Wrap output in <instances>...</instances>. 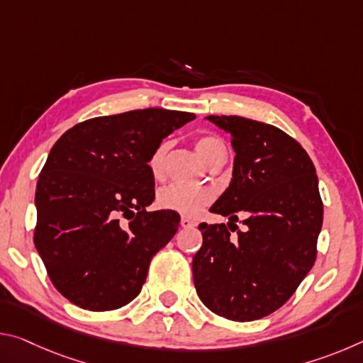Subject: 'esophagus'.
Listing matches in <instances>:
<instances>
[{"label":"esophagus","mask_w":363,"mask_h":363,"mask_svg":"<svg viewBox=\"0 0 363 363\" xmlns=\"http://www.w3.org/2000/svg\"><path fill=\"white\" fill-rule=\"evenodd\" d=\"M181 227H182V229H194L195 223H194L192 219H189V218H182L181 219Z\"/></svg>","instance_id":"obj_1"}]
</instances>
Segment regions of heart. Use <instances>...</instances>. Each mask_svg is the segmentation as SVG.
<instances>
[{
	"label": "heart",
	"instance_id": "heart-1",
	"mask_svg": "<svg viewBox=\"0 0 363 363\" xmlns=\"http://www.w3.org/2000/svg\"><path fill=\"white\" fill-rule=\"evenodd\" d=\"M169 149L168 140L160 144L149 160V168L153 176H160L164 169V158ZM195 149L201 160L211 167L218 160L225 158V145L214 134H201L195 139ZM213 192L210 189L186 187L179 184H169L163 187L157 195V205L164 211L177 213L186 218H195L203 211V208L213 201Z\"/></svg>",
	"mask_w": 363,
	"mask_h": 363
}]
</instances>
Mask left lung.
Returning <instances> with one entry per match:
<instances>
[{"instance_id": "left-lung-1", "label": "left lung", "mask_w": 363, "mask_h": 363, "mask_svg": "<svg viewBox=\"0 0 363 363\" xmlns=\"http://www.w3.org/2000/svg\"><path fill=\"white\" fill-rule=\"evenodd\" d=\"M208 120L230 133L235 150L230 186L210 210L230 223L199 225L194 284L214 314L257 320L284 306L315 262L323 220L315 167L277 126L237 115ZM237 212L247 214L245 233L233 224Z\"/></svg>"}]
</instances>
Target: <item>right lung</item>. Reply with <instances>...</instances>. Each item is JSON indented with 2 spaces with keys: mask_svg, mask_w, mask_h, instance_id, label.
Returning a JSON list of instances; mask_svg holds the SVG:
<instances>
[{
  "mask_svg": "<svg viewBox=\"0 0 363 363\" xmlns=\"http://www.w3.org/2000/svg\"><path fill=\"white\" fill-rule=\"evenodd\" d=\"M194 113L144 108L78 123L49 152L36 184L33 242L56 290L86 311L138 296L155 256L179 227L155 200L149 160Z\"/></svg>",
  "mask_w": 363,
  "mask_h": 363,
  "instance_id": "1",
  "label": "right lung"
}]
</instances>
